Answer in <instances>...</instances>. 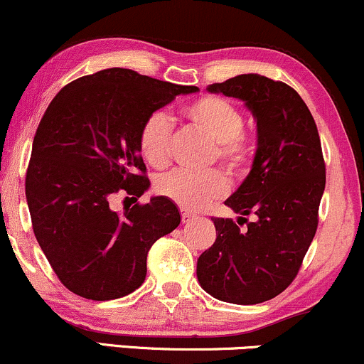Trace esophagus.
Masks as SVG:
<instances>
[{
    "instance_id": "1",
    "label": "esophagus",
    "mask_w": 364,
    "mask_h": 364,
    "mask_svg": "<svg viewBox=\"0 0 364 364\" xmlns=\"http://www.w3.org/2000/svg\"><path fill=\"white\" fill-rule=\"evenodd\" d=\"M192 220H196V216L192 215V213H189V211H183V213H182V223H183V225L191 223Z\"/></svg>"
}]
</instances>
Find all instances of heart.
Returning a JSON list of instances; mask_svg holds the SVG:
<instances>
[{"label": "heart", "instance_id": "b5f03b06", "mask_svg": "<svg viewBox=\"0 0 364 364\" xmlns=\"http://www.w3.org/2000/svg\"><path fill=\"white\" fill-rule=\"evenodd\" d=\"M186 121L203 131L216 143L215 153L230 170H238L249 161L250 144L242 134L243 117L232 102L221 97L206 95L183 107ZM172 122L165 112H153L139 131V153L148 165L161 168L168 164ZM156 189L186 209H203L213 200L223 198L228 191L225 175L218 170L191 173L183 170L158 178Z\"/></svg>", "mask_w": 364, "mask_h": 364}]
</instances>
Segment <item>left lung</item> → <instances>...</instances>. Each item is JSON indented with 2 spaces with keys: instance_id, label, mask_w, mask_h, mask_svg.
I'll use <instances>...</instances> for the list:
<instances>
[{
  "instance_id": "8db88e82",
  "label": "left lung",
  "mask_w": 364,
  "mask_h": 364,
  "mask_svg": "<svg viewBox=\"0 0 364 364\" xmlns=\"http://www.w3.org/2000/svg\"><path fill=\"white\" fill-rule=\"evenodd\" d=\"M208 92L243 102L257 122V149L245 181L225 200L247 228L213 218L216 240L198 259V281L216 300L257 305L291 284L317 232L326 189L320 136L309 107L283 81L249 73Z\"/></svg>"
}]
</instances>
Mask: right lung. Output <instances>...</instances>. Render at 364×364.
Returning a JSON list of instances; mask_svg holds the SVG:
<instances>
[{
	"mask_svg": "<svg viewBox=\"0 0 364 364\" xmlns=\"http://www.w3.org/2000/svg\"><path fill=\"white\" fill-rule=\"evenodd\" d=\"M199 92L124 68L71 81L53 98L33 136L25 196L36 238L70 291L122 298L146 277L148 250L181 223L164 196L112 211L119 191H148L139 131L178 95Z\"/></svg>",
	"mask_w": 364,
	"mask_h": 364,
	"instance_id": "add662e5",
	"label": "right lung"
}]
</instances>
